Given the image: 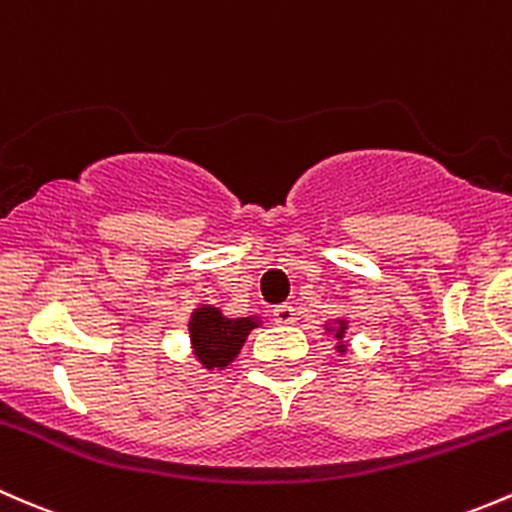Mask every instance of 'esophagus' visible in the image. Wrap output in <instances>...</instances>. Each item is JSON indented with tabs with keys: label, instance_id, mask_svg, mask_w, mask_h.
Returning <instances> with one entry per match:
<instances>
[{
	"label": "esophagus",
	"instance_id": "1",
	"mask_svg": "<svg viewBox=\"0 0 512 512\" xmlns=\"http://www.w3.org/2000/svg\"><path fill=\"white\" fill-rule=\"evenodd\" d=\"M273 320H276L278 325H293L298 318H295L293 305L283 303V305H276V308H273Z\"/></svg>",
	"mask_w": 512,
	"mask_h": 512
}]
</instances>
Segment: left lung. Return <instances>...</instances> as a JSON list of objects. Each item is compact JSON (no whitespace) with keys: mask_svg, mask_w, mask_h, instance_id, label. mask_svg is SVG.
<instances>
[{"mask_svg":"<svg viewBox=\"0 0 512 512\" xmlns=\"http://www.w3.org/2000/svg\"><path fill=\"white\" fill-rule=\"evenodd\" d=\"M342 330H345V325H340V330H337L335 337H342Z\"/></svg>","mask_w":512,"mask_h":512,"instance_id":"1","label":"left lung"}]
</instances>
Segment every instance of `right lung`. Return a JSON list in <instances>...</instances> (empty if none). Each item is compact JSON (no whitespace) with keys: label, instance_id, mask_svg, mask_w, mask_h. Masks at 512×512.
Listing matches in <instances>:
<instances>
[{"label":"right lung","instance_id":"add662e5","mask_svg":"<svg viewBox=\"0 0 512 512\" xmlns=\"http://www.w3.org/2000/svg\"><path fill=\"white\" fill-rule=\"evenodd\" d=\"M256 323L251 318H224L217 308H199L192 315L189 323V335L192 345L197 350V357L207 370L212 367H226L236 355L241 345L246 342L249 330H254Z\"/></svg>","mask_w":512,"mask_h":512}]
</instances>
